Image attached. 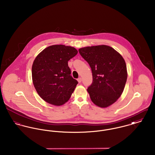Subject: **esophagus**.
<instances>
[{
	"label": "esophagus",
	"instance_id": "34e87169",
	"mask_svg": "<svg viewBox=\"0 0 155 155\" xmlns=\"http://www.w3.org/2000/svg\"><path fill=\"white\" fill-rule=\"evenodd\" d=\"M78 81L79 83H81V82H82V78H79L78 79Z\"/></svg>",
	"mask_w": 155,
	"mask_h": 155
}]
</instances>
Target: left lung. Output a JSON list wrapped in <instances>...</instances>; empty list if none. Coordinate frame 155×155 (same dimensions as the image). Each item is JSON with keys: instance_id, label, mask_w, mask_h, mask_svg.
Segmentation results:
<instances>
[{"instance_id": "obj_1", "label": "left lung", "mask_w": 155, "mask_h": 155, "mask_svg": "<svg viewBox=\"0 0 155 155\" xmlns=\"http://www.w3.org/2000/svg\"><path fill=\"white\" fill-rule=\"evenodd\" d=\"M92 73L87 91L92 101L100 107L113 104L121 95L127 79L125 61L110 46L98 45L79 49Z\"/></svg>"}]
</instances>
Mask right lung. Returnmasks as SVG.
Segmentation results:
<instances>
[{"instance_id": "right-lung-1", "label": "right lung", "mask_w": 155, "mask_h": 155, "mask_svg": "<svg viewBox=\"0 0 155 155\" xmlns=\"http://www.w3.org/2000/svg\"><path fill=\"white\" fill-rule=\"evenodd\" d=\"M77 54L78 51L73 47L52 45L44 49L34 60L33 83L46 102L61 106L70 98L78 82L71 76L68 61Z\"/></svg>"}]
</instances>
